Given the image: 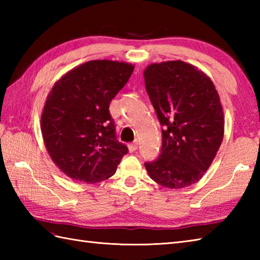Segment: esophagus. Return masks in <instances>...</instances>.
<instances>
[{
	"mask_svg": "<svg viewBox=\"0 0 260 260\" xmlns=\"http://www.w3.org/2000/svg\"><path fill=\"white\" fill-rule=\"evenodd\" d=\"M137 146H139V142L137 141H134L133 143H131V144H128L129 152H135L137 150Z\"/></svg>",
	"mask_w": 260,
	"mask_h": 260,
	"instance_id": "esophagus-1",
	"label": "esophagus"
}]
</instances>
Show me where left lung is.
Instances as JSON below:
<instances>
[{"mask_svg":"<svg viewBox=\"0 0 260 260\" xmlns=\"http://www.w3.org/2000/svg\"><path fill=\"white\" fill-rule=\"evenodd\" d=\"M144 80L163 126L161 154L145 162L147 173L170 189L194 184L211 165L223 139L217 89L206 74L181 60L150 64Z\"/></svg>","mask_w":260,"mask_h":260,"instance_id":"obj_1","label":"left lung"}]
</instances>
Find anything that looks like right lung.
<instances>
[{
    "mask_svg": "<svg viewBox=\"0 0 260 260\" xmlns=\"http://www.w3.org/2000/svg\"><path fill=\"white\" fill-rule=\"evenodd\" d=\"M134 66L91 60L62 76L49 92L41 132L54 164L69 178L96 183L115 174L128 148L116 139L109 104Z\"/></svg>",
    "mask_w": 260,
    "mask_h": 260,
    "instance_id": "add662e5",
    "label": "right lung"
}]
</instances>
